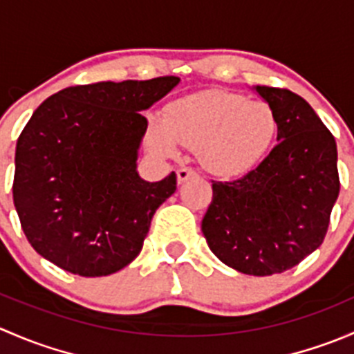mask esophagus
<instances>
[{"instance_id":"esophagus-1","label":"esophagus","mask_w":354,"mask_h":354,"mask_svg":"<svg viewBox=\"0 0 354 354\" xmlns=\"http://www.w3.org/2000/svg\"><path fill=\"white\" fill-rule=\"evenodd\" d=\"M195 171L192 169V167H180V169L176 171V176H178V183H185L187 180H190L192 176H195Z\"/></svg>"}]
</instances>
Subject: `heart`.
Segmentation results:
<instances>
[{
    "instance_id": "b5f03b06",
    "label": "heart",
    "mask_w": 354,
    "mask_h": 354,
    "mask_svg": "<svg viewBox=\"0 0 354 354\" xmlns=\"http://www.w3.org/2000/svg\"><path fill=\"white\" fill-rule=\"evenodd\" d=\"M279 130L272 106L227 91H203L169 102L152 116L147 144L160 157L176 156L178 145L197 151L210 174L234 178L248 173L270 151Z\"/></svg>"
}]
</instances>
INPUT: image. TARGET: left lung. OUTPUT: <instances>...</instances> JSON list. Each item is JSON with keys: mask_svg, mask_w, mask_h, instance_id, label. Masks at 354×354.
<instances>
[{"mask_svg": "<svg viewBox=\"0 0 354 354\" xmlns=\"http://www.w3.org/2000/svg\"><path fill=\"white\" fill-rule=\"evenodd\" d=\"M255 91L276 109L277 145L240 180L212 181L202 233L226 266L272 276L322 245L341 183L335 140L312 106L288 88Z\"/></svg>", "mask_w": 354, "mask_h": 354, "instance_id": "8db88e82", "label": "left lung"}]
</instances>
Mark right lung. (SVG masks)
I'll return each mask as SVG.
<instances>
[{"label":"right lung","instance_id":"1","mask_svg":"<svg viewBox=\"0 0 354 354\" xmlns=\"http://www.w3.org/2000/svg\"><path fill=\"white\" fill-rule=\"evenodd\" d=\"M178 77L75 85L46 99L20 133L13 203L28 243L71 274L118 272L140 253L176 174L149 183L137 157L151 108Z\"/></svg>","mask_w":354,"mask_h":354}]
</instances>
